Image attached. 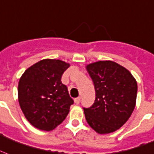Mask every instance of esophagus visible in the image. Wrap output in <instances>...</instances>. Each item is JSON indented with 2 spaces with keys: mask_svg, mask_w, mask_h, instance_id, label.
<instances>
[{
  "mask_svg": "<svg viewBox=\"0 0 154 154\" xmlns=\"http://www.w3.org/2000/svg\"><path fill=\"white\" fill-rule=\"evenodd\" d=\"M80 101H81V98H80V97H77V98H76L74 99V103H76V104H79Z\"/></svg>",
  "mask_w": 154,
  "mask_h": 154,
  "instance_id": "34e87169",
  "label": "esophagus"
}]
</instances>
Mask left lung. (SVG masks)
<instances>
[{
    "instance_id": "8db88e82",
    "label": "left lung",
    "mask_w": 154,
    "mask_h": 154,
    "mask_svg": "<svg viewBox=\"0 0 154 154\" xmlns=\"http://www.w3.org/2000/svg\"><path fill=\"white\" fill-rule=\"evenodd\" d=\"M94 85L95 101L84 108L85 119L99 134L120 128L130 118L137 101V83L128 70L111 60L86 65Z\"/></svg>"
}]
</instances>
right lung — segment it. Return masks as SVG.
<instances>
[{"label":"right lung","mask_w":154,"mask_h":154,"mask_svg":"<svg viewBox=\"0 0 154 154\" xmlns=\"http://www.w3.org/2000/svg\"><path fill=\"white\" fill-rule=\"evenodd\" d=\"M70 64L60 60L44 59L28 68L18 82L20 107L30 124L51 131L64 121L73 104L62 74Z\"/></svg>","instance_id":"add662e5"}]
</instances>
